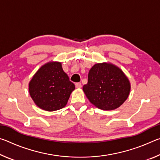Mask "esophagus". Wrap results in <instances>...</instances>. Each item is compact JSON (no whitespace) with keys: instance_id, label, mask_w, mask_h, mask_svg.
I'll use <instances>...</instances> for the list:
<instances>
[{"instance_id":"esophagus-1","label":"esophagus","mask_w":160,"mask_h":160,"mask_svg":"<svg viewBox=\"0 0 160 160\" xmlns=\"http://www.w3.org/2000/svg\"><path fill=\"white\" fill-rule=\"evenodd\" d=\"M75 87H76L77 88H82V84H81L80 82L75 83Z\"/></svg>"}]
</instances>
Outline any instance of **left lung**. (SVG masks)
Here are the masks:
<instances>
[{
	"label": "left lung",
	"instance_id": "left-lung-1",
	"mask_svg": "<svg viewBox=\"0 0 160 160\" xmlns=\"http://www.w3.org/2000/svg\"><path fill=\"white\" fill-rule=\"evenodd\" d=\"M82 90L92 104L102 110H113L123 104L131 90L128 78L112 63H97L88 73Z\"/></svg>",
	"mask_w": 160,
	"mask_h": 160
}]
</instances>
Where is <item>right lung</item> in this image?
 I'll list each match as a JSON object with an SVG mask.
<instances>
[{
	"instance_id": "obj_1",
	"label": "right lung",
	"mask_w": 160,
	"mask_h": 160,
	"mask_svg": "<svg viewBox=\"0 0 160 160\" xmlns=\"http://www.w3.org/2000/svg\"><path fill=\"white\" fill-rule=\"evenodd\" d=\"M75 85L60 62H49L37 70L29 83V94L37 107L53 112L66 106Z\"/></svg>"
}]
</instances>
